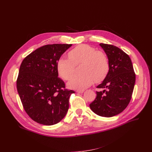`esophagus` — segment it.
<instances>
[{"mask_svg":"<svg viewBox=\"0 0 152 152\" xmlns=\"http://www.w3.org/2000/svg\"><path fill=\"white\" fill-rule=\"evenodd\" d=\"M83 91H84V90H77L76 91V92L78 93H83Z\"/></svg>","mask_w":152,"mask_h":152,"instance_id":"1","label":"esophagus"}]
</instances>
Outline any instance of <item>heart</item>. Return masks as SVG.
I'll return each mask as SVG.
<instances>
[{"mask_svg": "<svg viewBox=\"0 0 152 152\" xmlns=\"http://www.w3.org/2000/svg\"><path fill=\"white\" fill-rule=\"evenodd\" d=\"M69 58L61 57L57 61V70L64 80H69L75 70V65L82 63L80 74L73 76L68 86L74 89H83L91 85L93 81L105 78L110 69L107 56L88 44L77 46L69 51Z\"/></svg>", "mask_w": 152, "mask_h": 152, "instance_id": "obj_1", "label": "heart"}]
</instances>
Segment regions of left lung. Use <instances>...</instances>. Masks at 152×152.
Masks as SVG:
<instances>
[{"label": "left lung", "mask_w": 152, "mask_h": 152, "mask_svg": "<svg viewBox=\"0 0 152 152\" xmlns=\"http://www.w3.org/2000/svg\"><path fill=\"white\" fill-rule=\"evenodd\" d=\"M107 56L109 72L96 88L94 101L89 104L91 110L102 117H112L127 108L133 94L135 73L129 56L119 48L110 44H100Z\"/></svg>", "instance_id": "left-lung-1"}]
</instances>
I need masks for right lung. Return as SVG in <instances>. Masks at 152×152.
Instances as JSON below:
<instances>
[{"label": "right lung", "instance_id": "add662e5", "mask_svg": "<svg viewBox=\"0 0 152 152\" xmlns=\"http://www.w3.org/2000/svg\"><path fill=\"white\" fill-rule=\"evenodd\" d=\"M72 44H48L38 48L23 60L17 89L25 111L38 124L52 125L61 121L74 93L65 89L58 77L57 61Z\"/></svg>", "mask_w": 152, "mask_h": 152}]
</instances>
